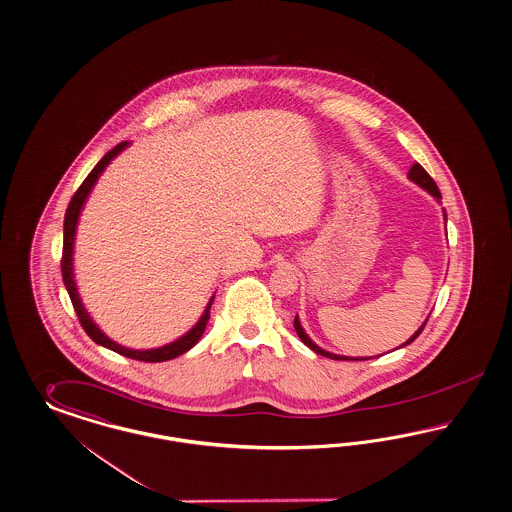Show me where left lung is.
<instances>
[{"mask_svg": "<svg viewBox=\"0 0 512 512\" xmlns=\"http://www.w3.org/2000/svg\"><path fill=\"white\" fill-rule=\"evenodd\" d=\"M408 177L414 181V183H418L422 189H425L427 193L433 194L437 200H441V191H439V187H437V183L433 181V177L429 176L425 170H423L422 166L420 164H414L412 168H410V172H408ZM444 217H446V213H444ZM425 323H427V319L423 321L422 327L414 333V335L410 336L408 340H406L405 344L403 346H406V344H410L412 340H416L418 338V335L422 333L423 327H425ZM295 331H297V335H299L300 340L312 350V352L319 353V355H323V357H329V359H369V357H344V355H336V353L331 352H325L323 348H319L318 344L316 342H312V338L310 336L306 335L304 333V329H302V325H300L299 316H295Z\"/></svg>", "mask_w": 512, "mask_h": 512, "instance_id": "obj_1", "label": "left lung"}]
</instances>
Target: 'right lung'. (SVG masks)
I'll return each instance as SVG.
<instances>
[{
    "label": "right lung",
    "mask_w": 512,
    "mask_h": 512,
    "mask_svg": "<svg viewBox=\"0 0 512 512\" xmlns=\"http://www.w3.org/2000/svg\"><path fill=\"white\" fill-rule=\"evenodd\" d=\"M124 147H128V141H121L119 145H115L109 153H106L102 160L92 168L87 179L81 183V187L77 189V193L71 196L70 206L66 210V217H64V249H62V278H64V285L70 293L71 304L75 308V314L79 318L81 327L85 329V333L100 346H104L107 350H113V352L121 353L124 357H130V359H138V361H145V363H160V361H168V359H174L181 353L189 352L193 348L194 344L200 340V336L204 335V329L208 325V319H210V308H212L213 297L208 302L202 318L198 319V323L194 325L193 329L187 333V335L177 338L174 342L162 346V348H155V350H132V348H124L121 344L113 342L111 338H107L100 327L92 321L89 312L85 310L83 302L79 299V293H77V287H75V280H73V242H75V229H77V221H79V213L83 210V204L87 200L94 183L98 181V177L102 176V172L106 170L107 164L111 160L115 159Z\"/></svg>",
    "instance_id": "obj_1"
}]
</instances>
